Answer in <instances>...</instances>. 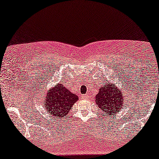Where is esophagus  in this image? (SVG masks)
I'll return each instance as SVG.
<instances>
[{"label": "esophagus", "mask_w": 159, "mask_h": 159, "mask_svg": "<svg viewBox=\"0 0 159 159\" xmlns=\"http://www.w3.org/2000/svg\"><path fill=\"white\" fill-rule=\"evenodd\" d=\"M82 98L84 99V100H87V99L89 98V96L87 94V95H82Z\"/></svg>", "instance_id": "1"}]
</instances>
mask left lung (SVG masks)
<instances>
[{"label": "left lung", "mask_w": 159, "mask_h": 159, "mask_svg": "<svg viewBox=\"0 0 159 159\" xmlns=\"http://www.w3.org/2000/svg\"><path fill=\"white\" fill-rule=\"evenodd\" d=\"M95 100L99 108L104 111V116H110L123 109V93L114 84H107L101 87Z\"/></svg>", "instance_id": "obj_1"}]
</instances>
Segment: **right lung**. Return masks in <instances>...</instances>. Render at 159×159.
I'll return each mask as SVG.
<instances>
[{
    "mask_svg": "<svg viewBox=\"0 0 159 159\" xmlns=\"http://www.w3.org/2000/svg\"><path fill=\"white\" fill-rule=\"evenodd\" d=\"M78 99V95L71 93L63 84H57L45 96L43 105L49 114L62 118L68 114Z\"/></svg>",
    "mask_w": 159,
    "mask_h": 159,
    "instance_id": "1",
    "label": "right lung"
}]
</instances>
